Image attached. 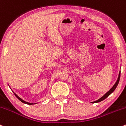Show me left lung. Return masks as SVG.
<instances>
[{
	"label": "left lung",
	"instance_id": "8db88e82",
	"mask_svg": "<svg viewBox=\"0 0 126 126\" xmlns=\"http://www.w3.org/2000/svg\"><path fill=\"white\" fill-rule=\"evenodd\" d=\"M120 74H121V72H119L118 77V79H117V80H116V83H115V84H114V85H113V86L112 87V88H111L110 89L109 91L108 92H107L106 94H104V95H103V96H102L101 98H100V99H98V100H96V101H94V102H92V103H98V102H100V101H103V100H104V99H106V98L108 97V96H109V95H110L111 94H112V92H113V91H115V89H116V87H117L119 81H120Z\"/></svg>",
	"mask_w": 126,
	"mask_h": 126
}]
</instances>
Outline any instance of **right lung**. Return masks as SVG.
Instances as JSON below:
<instances>
[{"instance_id":"obj_1","label":"right lung","mask_w":126,"mask_h":126,"mask_svg":"<svg viewBox=\"0 0 126 126\" xmlns=\"http://www.w3.org/2000/svg\"><path fill=\"white\" fill-rule=\"evenodd\" d=\"M14 95H16V97H17V98L18 99V100H20V101H22V103H25V104H30V105H31V104H33V103H28V102H26V101H24V100H22V98H20V97H19V96H17V95H16V94H15V93H14Z\"/></svg>"}]
</instances>
